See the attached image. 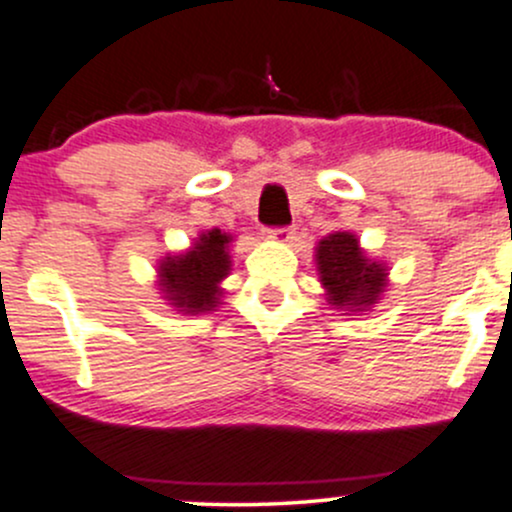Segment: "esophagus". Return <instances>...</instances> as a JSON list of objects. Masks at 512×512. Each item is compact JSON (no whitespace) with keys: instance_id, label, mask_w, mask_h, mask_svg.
I'll use <instances>...</instances> for the list:
<instances>
[{"instance_id":"obj_1","label":"esophagus","mask_w":512,"mask_h":512,"mask_svg":"<svg viewBox=\"0 0 512 512\" xmlns=\"http://www.w3.org/2000/svg\"><path fill=\"white\" fill-rule=\"evenodd\" d=\"M265 238L267 240H277V243H291V238H294V230L291 228H267L265 230Z\"/></svg>"}]
</instances>
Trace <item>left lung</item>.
Listing matches in <instances>:
<instances>
[{
	"label": "left lung",
	"instance_id": "1",
	"mask_svg": "<svg viewBox=\"0 0 512 512\" xmlns=\"http://www.w3.org/2000/svg\"><path fill=\"white\" fill-rule=\"evenodd\" d=\"M320 282L330 294L333 306L362 311L372 306L386 286V269L367 260L355 235L333 233L318 243Z\"/></svg>",
	"mask_w": 512,
	"mask_h": 512
}]
</instances>
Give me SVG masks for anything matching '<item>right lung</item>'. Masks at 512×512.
I'll return each mask as SVG.
<instances>
[{"label": "right lung", "mask_w": 512, "mask_h": 512, "mask_svg": "<svg viewBox=\"0 0 512 512\" xmlns=\"http://www.w3.org/2000/svg\"><path fill=\"white\" fill-rule=\"evenodd\" d=\"M230 238L221 230H209L196 240L187 255L167 257L160 267L165 299L187 313L211 311L218 303V282L228 274Z\"/></svg>", "instance_id": "right-lung-1"}]
</instances>
